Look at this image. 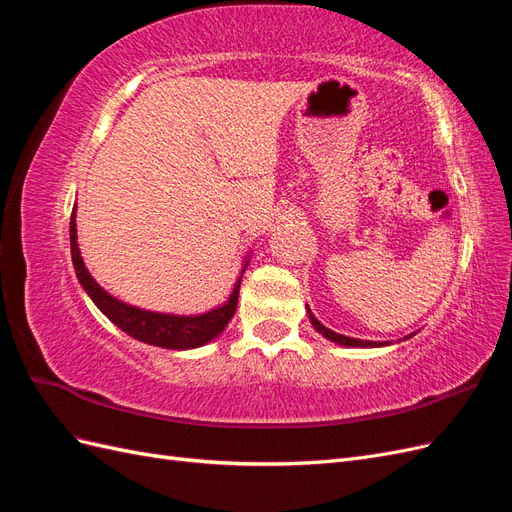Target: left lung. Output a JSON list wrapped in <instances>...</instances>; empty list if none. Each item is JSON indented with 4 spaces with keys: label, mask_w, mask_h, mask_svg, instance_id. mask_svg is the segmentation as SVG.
Here are the masks:
<instances>
[{
    "label": "left lung",
    "mask_w": 512,
    "mask_h": 512,
    "mask_svg": "<svg viewBox=\"0 0 512 512\" xmlns=\"http://www.w3.org/2000/svg\"><path fill=\"white\" fill-rule=\"evenodd\" d=\"M309 312V309H307ZM309 320H312V324L316 327V331L318 333H322L324 337H329L331 342H335V344H342V346H361V348H376V346H384V344H380V342H363V339H354V337H346V335H339V333H335V331H331V329H327L324 327V324H320L318 322V318L309 312Z\"/></svg>",
    "instance_id": "1"
}]
</instances>
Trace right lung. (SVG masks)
Segmentation results:
<instances>
[{"instance_id": "1", "label": "right lung", "mask_w": 512, "mask_h": 512, "mask_svg": "<svg viewBox=\"0 0 512 512\" xmlns=\"http://www.w3.org/2000/svg\"><path fill=\"white\" fill-rule=\"evenodd\" d=\"M74 211L70 218V250H72V262L76 275H79L81 286L87 290V294L94 301L100 312L111 320L113 324L128 333L130 337L138 339V342H145L151 346L170 348V350H188L198 348L213 337H218L230 318L235 316L237 301H239V286L237 282L235 290H232L230 299L224 307L213 309V312L200 314V316H170V314H156V312H145V309L132 307L128 303H121L115 297H111L106 290H102L94 277L89 275L85 269V262L79 252V243H76V222H74Z\"/></svg>"}]
</instances>
